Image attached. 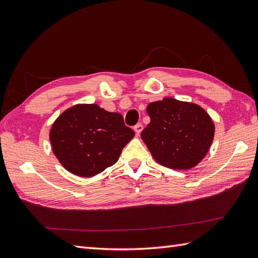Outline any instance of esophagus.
<instances>
[{
  "label": "esophagus",
  "mask_w": 258,
  "mask_h": 258,
  "mask_svg": "<svg viewBox=\"0 0 258 258\" xmlns=\"http://www.w3.org/2000/svg\"><path fill=\"white\" fill-rule=\"evenodd\" d=\"M142 130H143V125H142L141 123L136 124V125L134 126V131L136 132V134H140V133L142 132Z\"/></svg>",
  "instance_id": "34e87169"
}]
</instances>
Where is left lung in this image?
I'll list each match as a JSON object with an SVG mask.
<instances>
[{"instance_id": "1", "label": "left lung", "mask_w": 258, "mask_h": 258, "mask_svg": "<svg viewBox=\"0 0 258 258\" xmlns=\"http://www.w3.org/2000/svg\"><path fill=\"white\" fill-rule=\"evenodd\" d=\"M146 111L151 122L141 138L158 163L173 169H188L204 158L215 127L201 106L166 97L150 103Z\"/></svg>"}]
</instances>
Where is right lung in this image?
Listing matches in <instances>:
<instances>
[{"instance_id":"add662e5","label":"right lung","mask_w":258,"mask_h":258,"mask_svg":"<svg viewBox=\"0 0 258 258\" xmlns=\"http://www.w3.org/2000/svg\"><path fill=\"white\" fill-rule=\"evenodd\" d=\"M134 131L119 113L96 104L75 105L54 122L50 141L54 154L69 172L91 177L117 162Z\"/></svg>"}]
</instances>
